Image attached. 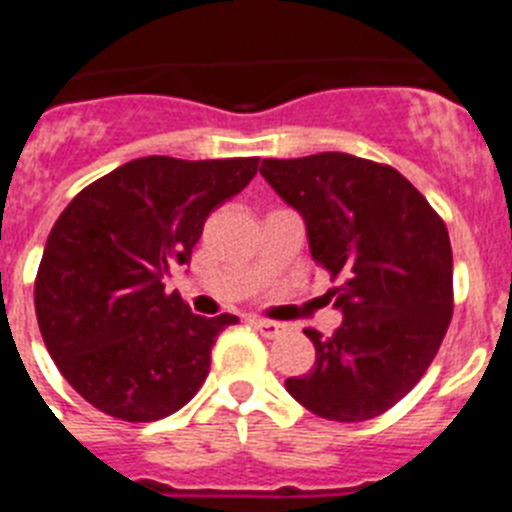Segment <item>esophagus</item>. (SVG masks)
<instances>
[{"instance_id":"obj_1","label":"esophagus","mask_w":512,"mask_h":512,"mask_svg":"<svg viewBox=\"0 0 512 512\" xmlns=\"http://www.w3.org/2000/svg\"><path fill=\"white\" fill-rule=\"evenodd\" d=\"M253 328L259 330L261 336L266 338H279L282 333H287V325L277 323V320H251Z\"/></svg>"}]
</instances>
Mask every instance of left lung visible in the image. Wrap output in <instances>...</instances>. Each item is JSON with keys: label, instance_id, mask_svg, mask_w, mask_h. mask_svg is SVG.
Returning a JSON list of instances; mask_svg holds the SVG:
<instances>
[{"label": "left lung", "instance_id": "left-lung-1", "mask_svg": "<svg viewBox=\"0 0 512 512\" xmlns=\"http://www.w3.org/2000/svg\"><path fill=\"white\" fill-rule=\"evenodd\" d=\"M261 176L307 225L315 264L338 287L330 338L307 328L315 366L287 379L310 413L361 423L400 402L438 354L454 312L449 230L397 169L348 153L264 158Z\"/></svg>", "mask_w": 512, "mask_h": 512}]
</instances>
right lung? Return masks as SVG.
<instances>
[{"label":"right lung","mask_w":512,"mask_h":512,"mask_svg":"<svg viewBox=\"0 0 512 512\" xmlns=\"http://www.w3.org/2000/svg\"><path fill=\"white\" fill-rule=\"evenodd\" d=\"M259 158L146 156L81 189L53 225L35 277L40 336L89 405L151 423L184 408L235 315H192L164 279L189 264L212 210L241 192Z\"/></svg>","instance_id":"add662e5"}]
</instances>
